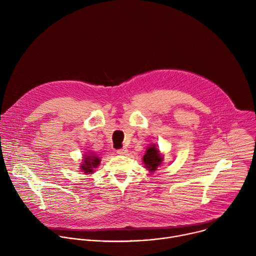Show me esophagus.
<instances>
[{
    "label": "esophagus",
    "mask_w": 256,
    "mask_h": 256,
    "mask_svg": "<svg viewBox=\"0 0 256 256\" xmlns=\"http://www.w3.org/2000/svg\"><path fill=\"white\" fill-rule=\"evenodd\" d=\"M116 153L118 154H120V155H126V153H128V149L126 148H122V149H118V151H116Z\"/></svg>",
    "instance_id": "obj_1"
}]
</instances>
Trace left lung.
I'll use <instances>...</instances> for the list:
<instances>
[{
  "instance_id": "1",
  "label": "left lung",
  "mask_w": 256,
  "mask_h": 256,
  "mask_svg": "<svg viewBox=\"0 0 256 256\" xmlns=\"http://www.w3.org/2000/svg\"><path fill=\"white\" fill-rule=\"evenodd\" d=\"M142 161L144 163L146 168H148L151 172H154L162 163L163 158L162 155L159 153V150L154 144H152L142 157Z\"/></svg>"
}]
</instances>
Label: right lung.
Segmentation results:
<instances>
[{"instance_id":"1","label":"right lung","mask_w":256,"mask_h":256,"mask_svg":"<svg viewBox=\"0 0 256 256\" xmlns=\"http://www.w3.org/2000/svg\"><path fill=\"white\" fill-rule=\"evenodd\" d=\"M86 158H84V162L81 166V169L85 172V173H92L93 168L97 167L100 163V159L97 156H88L85 155Z\"/></svg>"}]
</instances>
